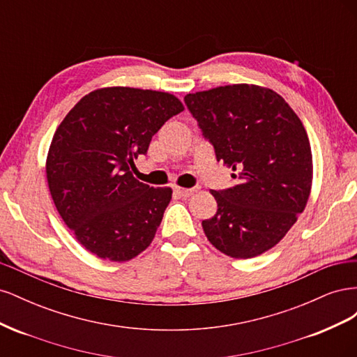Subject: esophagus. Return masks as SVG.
Listing matches in <instances>:
<instances>
[{
  "instance_id": "esophagus-1",
  "label": "esophagus",
  "mask_w": 357,
  "mask_h": 357,
  "mask_svg": "<svg viewBox=\"0 0 357 357\" xmlns=\"http://www.w3.org/2000/svg\"><path fill=\"white\" fill-rule=\"evenodd\" d=\"M174 192L177 193L178 197H181V198H188V197H190L193 192H195V189H185V188H176L174 189Z\"/></svg>"
}]
</instances>
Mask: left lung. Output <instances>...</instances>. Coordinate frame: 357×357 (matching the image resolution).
<instances>
[{"label":"left lung","mask_w":357,"mask_h":357,"mask_svg":"<svg viewBox=\"0 0 357 357\" xmlns=\"http://www.w3.org/2000/svg\"><path fill=\"white\" fill-rule=\"evenodd\" d=\"M215 158L232 168L235 186L211 190L218 211L202 220L208 241L235 259L273 248L304 211L312 155L304 125L277 92L228 84L185 96Z\"/></svg>","instance_id":"left-lung-1"}]
</instances>
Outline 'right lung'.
I'll list each match as a JSON object with an SVG mask.
<instances>
[{"label": "right lung", "mask_w": 357, "mask_h": 357, "mask_svg": "<svg viewBox=\"0 0 357 357\" xmlns=\"http://www.w3.org/2000/svg\"><path fill=\"white\" fill-rule=\"evenodd\" d=\"M183 110L168 92L113 86L84 95L56 128L47 185L62 220L86 250L126 262L153 241L172 190L144 185L131 168L160 126Z\"/></svg>", "instance_id": "add662e5"}]
</instances>
